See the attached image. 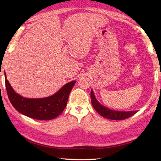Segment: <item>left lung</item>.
<instances>
[{"mask_svg":"<svg viewBox=\"0 0 161 161\" xmlns=\"http://www.w3.org/2000/svg\"><path fill=\"white\" fill-rule=\"evenodd\" d=\"M91 103L94 109L97 111L98 114H99L103 118H108L112 120H122L127 119L131 115H134L138 111H115L114 109H111L105 106H103L96 99L94 92L91 89Z\"/></svg>","mask_w":161,"mask_h":161,"instance_id":"obj_1","label":"left lung"}]
</instances>
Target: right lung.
<instances>
[{"label":"right lung","instance_id":"1","mask_svg":"<svg viewBox=\"0 0 161 161\" xmlns=\"http://www.w3.org/2000/svg\"><path fill=\"white\" fill-rule=\"evenodd\" d=\"M5 85L8 99L19 113L38 120H50L56 118L65 109L70 92L76 80L68 82L53 95L43 98H26L17 93L7 79Z\"/></svg>","mask_w":161,"mask_h":161}]
</instances>
